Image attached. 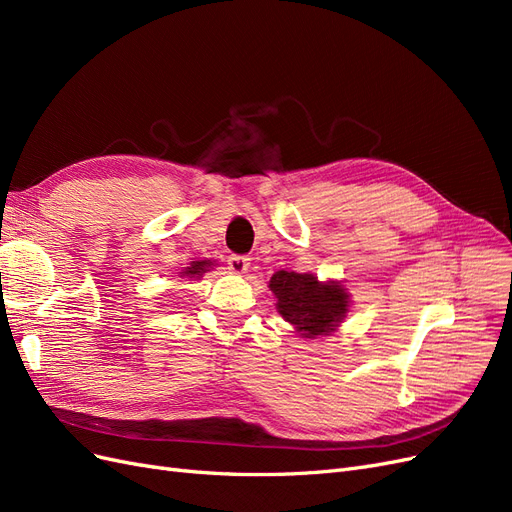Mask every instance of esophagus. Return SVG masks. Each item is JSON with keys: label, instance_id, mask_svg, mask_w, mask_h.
Segmentation results:
<instances>
[{"label": "esophagus", "instance_id": "esophagus-1", "mask_svg": "<svg viewBox=\"0 0 512 512\" xmlns=\"http://www.w3.org/2000/svg\"><path fill=\"white\" fill-rule=\"evenodd\" d=\"M226 262H228V269L235 275H243V273H247V269H250V258L247 256L232 254V256H228Z\"/></svg>", "mask_w": 512, "mask_h": 512}]
</instances>
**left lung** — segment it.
I'll list each match as a JSON object with an SVG mask.
<instances>
[{
	"instance_id": "left-lung-1",
	"label": "left lung",
	"mask_w": 512,
	"mask_h": 512,
	"mask_svg": "<svg viewBox=\"0 0 512 512\" xmlns=\"http://www.w3.org/2000/svg\"><path fill=\"white\" fill-rule=\"evenodd\" d=\"M277 312L303 337L331 335L348 314L350 294L339 282H318L312 273L277 271L269 282Z\"/></svg>"
}]
</instances>
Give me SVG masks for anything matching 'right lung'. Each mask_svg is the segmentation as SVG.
<instances>
[{"instance_id":"1","label":"right lung","mask_w":512,"mask_h":512,"mask_svg":"<svg viewBox=\"0 0 512 512\" xmlns=\"http://www.w3.org/2000/svg\"><path fill=\"white\" fill-rule=\"evenodd\" d=\"M211 267H213L211 260H194L190 267H185L181 271V277H196V280H198V277L203 275V273H207Z\"/></svg>"}]
</instances>
